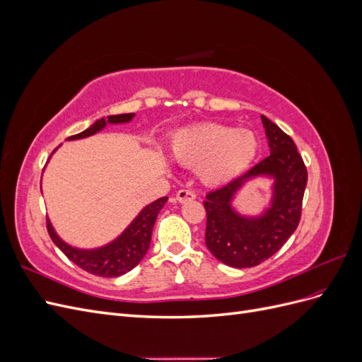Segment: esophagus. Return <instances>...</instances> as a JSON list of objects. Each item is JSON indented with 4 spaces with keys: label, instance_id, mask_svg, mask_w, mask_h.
I'll return each instance as SVG.
<instances>
[{
    "label": "esophagus",
    "instance_id": "34e87169",
    "mask_svg": "<svg viewBox=\"0 0 362 362\" xmlns=\"http://www.w3.org/2000/svg\"><path fill=\"white\" fill-rule=\"evenodd\" d=\"M196 198V194L192 192V190H180L178 193H177V201L178 202H181V204H184V202H190V201H193Z\"/></svg>",
    "mask_w": 362,
    "mask_h": 362
}]
</instances>
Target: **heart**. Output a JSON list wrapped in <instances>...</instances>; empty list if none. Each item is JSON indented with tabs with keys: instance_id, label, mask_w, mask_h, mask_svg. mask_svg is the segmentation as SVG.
Wrapping results in <instances>:
<instances>
[{
	"instance_id": "1",
	"label": "heart",
	"mask_w": 362,
	"mask_h": 362,
	"mask_svg": "<svg viewBox=\"0 0 362 362\" xmlns=\"http://www.w3.org/2000/svg\"><path fill=\"white\" fill-rule=\"evenodd\" d=\"M258 148L250 129L218 124L182 128L170 139L172 158L196 169L206 187H221L242 177L255 161Z\"/></svg>"
}]
</instances>
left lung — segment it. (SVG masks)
Returning a JSON list of instances; mask_svg holds the SVG:
<instances>
[{
	"instance_id": "1",
	"label": "left lung",
	"mask_w": 362,
	"mask_h": 362,
	"mask_svg": "<svg viewBox=\"0 0 362 362\" xmlns=\"http://www.w3.org/2000/svg\"><path fill=\"white\" fill-rule=\"evenodd\" d=\"M261 122L270 156L243 177L208 193L204 201L205 245L218 261L235 269L258 266L286 245L299 225L308 181L293 139L266 116H261ZM261 177L272 181L269 204L258 215L240 214L233 206L236 194L246 183Z\"/></svg>"
}]
</instances>
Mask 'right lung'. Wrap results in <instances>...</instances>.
<instances>
[{
	"label": "right lung",
	"instance_id": "1",
	"mask_svg": "<svg viewBox=\"0 0 362 362\" xmlns=\"http://www.w3.org/2000/svg\"><path fill=\"white\" fill-rule=\"evenodd\" d=\"M134 116V113H125L98 119L93 125L81 131L80 134L68 137V140H80L90 137L96 133H100V131H103L107 125L128 124L133 120ZM56 151L57 149H54V152ZM166 202L168 196L148 204L146 206L141 208L140 213L133 218V222H131L115 240H112L110 243L93 249L75 247L64 242V240L56 233V229H54L49 218H47V228L54 245H56L74 264L96 276L116 278L120 275H125L129 270H133L146 255L151 243L152 228H154L156 218Z\"/></svg>",
	"mask_w": 362,
	"mask_h": 362
}]
</instances>
